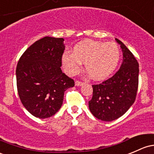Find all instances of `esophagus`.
Masks as SVG:
<instances>
[{"label":"esophagus","mask_w":154,"mask_h":154,"mask_svg":"<svg viewBox=\"0 0 154 154\" xmlns=\"http://www.w3.org/2000/svg\"><path fill=\"white\" fill-rule=\"evenodd\" d=\"M84 84L83 82H79V81H75V85L77 86V87H80V86H82Z\"/></svg>","instance_id":"1"}]
</instances>
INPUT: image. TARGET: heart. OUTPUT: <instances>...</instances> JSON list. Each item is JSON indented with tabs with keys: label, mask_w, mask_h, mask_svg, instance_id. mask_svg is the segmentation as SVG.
<instances>
[{
	"label": "heart",
	"mask_w": 154,
	"mask_h": 154,
	"mask_svg": "<svg viewBox=\"0 0 154 154\" xmlns=\"http://www.w3.org/2000/svg\"><path fill=\"white\" fill-rule=\"evenodd\" d=\"M121 57V51L115 42L85 39L73 47L72 53L65 51L62 57L64 70L75 75L85 64V70L92 79L103 80L114 72Z\"/></svg>",
	"instance_id": "heart-1"
}]
</instances>
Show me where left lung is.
<instances>
[{
  "mask_svg": "<svg viewBox=\"0 0 154 154\" xmlns=\"http://www.w3.org/2000/svg\"><path fill=\"white\" fill-rule=\"evenodd\" d=\"M115 39L123 51L121 66L112 78L92 85V97L89 101L91 113L106 122L116 120L128 110L134 103L138 89V62L128 48Z\"/></svg>",
  "mask_w": 154,
  "mask_h": 154,
  "instance_id": "left-lung-1",
  "label": "left lung"
}]
</instances>
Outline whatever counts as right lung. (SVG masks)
Here are the masks:
<instances>
[{
    "instance_id": "add662e5",
    "label": "right lung",
    "mask_w": 154,
    "mask_h": 154,
    "mask_svg": "<svg viewBox=\"0 0 154 154\" xmlns=\"http://www.w3.org/2000/svg\"><path fill=\"white\" fill-rule=\"evenodd\" d=\"M64 40L42 38L27 48L17 63L18 95L25 108L38 118L55 115L63 103L64 92L75 85L61 69Z\"/></svg>"
}]
</instances>
